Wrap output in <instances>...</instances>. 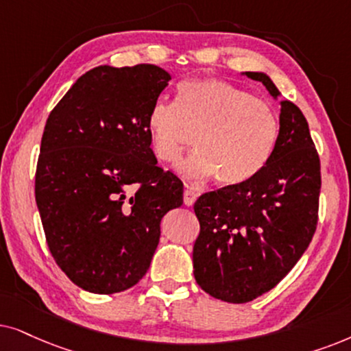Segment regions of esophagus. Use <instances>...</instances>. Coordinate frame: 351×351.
Listing matches in <instances>:
<instances>
[{
    "instance_id": "1",
    "label": "esophagus",
    "mask_w": 351,
    "mask_h": 351,
    "mask_svg": "<svg viewBox=\"0 0 351 351\" xmlns=\"http://www.w3.org/2000/svg\"><path fill=\"white\" fill-rule=\"evenodd\" d=\"M195 199H197V194H195L194 191L191 189V188H186V189H184V194H183L184 205H188V207H191V205H194Z\"/></svg>"
}]
</instances>
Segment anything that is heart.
I'll return each instance as SVG.
<instances>
[{
  "label": "heart",
  "instance_id": "heart-1",
  "mask_svg": "<svg viewBox=\"0 0 351 351\" xmlns=\"http://www.w3.org/2000/svg\"><path fill=\"white\" fill-rule=\"evenodd\" d=\"M147 133L158 160L176 163L194 134L197 151L178 167L193 180L213 176L221 186L254 178L269 160L279 119L268 102L219 78L181 83L176 104L157 101L149 110Z\"/></svg>",
  "mask_w": 351,
  "mask_h": 351
}]
</instances>
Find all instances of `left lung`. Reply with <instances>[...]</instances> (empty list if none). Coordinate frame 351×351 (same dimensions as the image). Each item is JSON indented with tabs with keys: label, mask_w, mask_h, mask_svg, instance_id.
Masks as SVG:
<instances>
[{
	"label": "left lung",
	"mask_w": 351,
	"mask_h": 351,
	"mask_svg": "<svg viewBox=\"0 0 351 351\" xmlns=\"http://www.w3.org/2000/svg\"><path fill=\"white\" fill-rule=\"evenodd\" d=\"M274 99L281 93L265 72H244ZM319 157L308 121L281 101L279 136L254 178L202 194L194 204L200 232L193 250L194 278L215 298L245 303L263 295L308 249L317 224Z\"/></svg>",
	"instance_id": "obj_1"
}]
</instances>
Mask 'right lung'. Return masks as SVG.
<instances>
[{"instance_id": "add662e5", "label": "right lung", "mask_w": 351, "mask_h": 351, "mask_svg": "<svg viewBox=\"0 0 351 351\" xmlns=\"http://www.w3.org/2000/svg\"><path fill=\"white\" fill-rule=\"evenodd\" d=\"M171 80L157 65H99L51 110L35 199L46 242L70 281L93 293L143 279L160 221L183 205V183L157 167L147 115Z\"/></svg>"}]
</instances>
